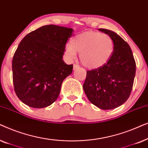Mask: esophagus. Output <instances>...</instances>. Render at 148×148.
<instances>
[{
	"mask_svg": "<svg viewBox=\"0 0 148 148\" xmlns=\"http://www.w3.org/2000/svg\"><path fill=\"white\" fill-rule=\"evenodd\" d=\"M79 66L78 64H75L74 65H73V70H76V69H79Z\"/></svg>",
	"mask_w": 148,
	"mask_h": 148,
	"instance_id": "obj_1",
	"label": "esophagus"
}]
</instances>
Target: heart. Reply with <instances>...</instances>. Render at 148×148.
Masks as SVG:
<instances>
[{
  "label": "heart",
  "mask_w": 148,
  "mask_h": 148,
  "mask_svg": "<svg viewBox=\"0 0 148 148\" xmlns=\"http://www.w3.org/2000/svg\"><path fill=\"white\" fill-rule=\"evenodd\" d=\"M114 42L106 34L86 32L75 36L71 44H66L64 53L70 60L75 59L79 53L82 63L89 69H98L104 66L112 55Z\"/></svg>",
  "instance_id": "b5f03b06"
}]
</instances>
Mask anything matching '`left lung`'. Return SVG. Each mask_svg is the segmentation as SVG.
<instances>
[{
  "label": "left lung",
  "mask_w": 148,
  "mask_h": 148,
  "mask_svg": "<svg viewBox=\"0 0 148 148\" xmlns=\"http://www.w3.org/2000/svg\"><path fill=\"white\" fill-rule=\"evenodd\" d=\"M114 42V52L106 64L87 71L84 90L88 100L102 110L120 106L129 98L133 88L136 64L129 45L115 32L99 29Z\"/></svg>",
  "instance_id": "left-lung-1"
}]
</instances>
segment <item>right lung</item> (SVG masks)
<instances>
[{
	"label": "right lung",
	"instance_id": "1",
	"mask_svg": "<svg viewBox=\"0 0 148 148\" xmlns=\"http://www.w3.org/2000/svg\"><path fill=\"white\" fill-rule=\"evenodd\" d=\"M73 29L48 25L26 35L12 61L14 90L19 100L42 108L58 98L62 83L71 74L73 64L62 60L66 41Z\"/></svg>",
	"mask_w": 148,
	"mask_h": 148
}]
</instances>
